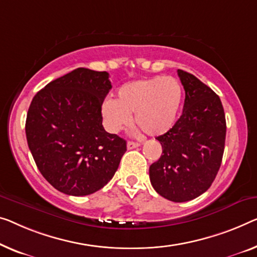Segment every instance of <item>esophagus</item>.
<instances>
[{
    "instance_id": "esophagus-1",
    "label": "esophagus",
    "mask_w": 257,
    "mask_h": 257,
    "mask_svg": "<svg viewBox=\"0 0 257 257\" xmlns=\"http://www.w3.org/2000/svg\"><path fill=\"white\" fill-rule=\"evenodd\" d=\"M140 145H141V144L139 143V142H132V141H129L128 143H127V148H128V150H133V149L139 148Z\"/></svg>"
}]
</instances>
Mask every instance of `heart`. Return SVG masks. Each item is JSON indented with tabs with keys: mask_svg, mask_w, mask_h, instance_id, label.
<instances>
[{
	"mask_svg": "<svg viewBox=\"0 0 257 257\" xmlns=\"http://www.w3.org/2000/svg\"><path fill=\"white\" fill-rule=\"evenodd\" d=\"M182 86L173 77L140 79L122 85L115 101L102 104L101 113L106 127L120 132L134 121L150 136H160L173 127L182 102Z\"/></svg>",
	"mask_w": 257,
	"mask_h": 257,
	"instance_id": "1",
	"label": "heart"
}]
</instances>
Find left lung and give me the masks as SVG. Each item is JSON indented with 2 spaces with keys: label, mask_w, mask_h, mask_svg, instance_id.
<instances>
[{
  "label": "left lung",
  "mask_w": 257,
  "mask_h": 257,
  "mask_svg": "<svg viewBox=\"0 0 257 257\" xmlns=\"http://www.w3.org/2000/svg\"><path fill=\"white\" fill-rule=\"evenodd\" d=\"M186 92L182 115L157 137L163 148L149 170L160 196L187 202L205 193L219 171L226 137V120L218 95L189 72L178 70Z\"/></svg>",
  "instance_id": "left-lung-1"
}]
</instances>
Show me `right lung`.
<instances>
[{
  "instance_id": "obj_1",
  "label": "right lung",
  "mask_w": 257,
  "mask_h": 257,
  "mask_svg": "<svg viewBox=\"0 0 257 257\" xmlns=\"http://www.w3.org/2000/svg\"><path fill=\"white\" fill-rule=\"evenodd\" d=\"M112 89L106 71L77 68L34 95L26 116L29 149L43 177L61 193L93 194L114 177L127 143L102 127Z\"/></svg>"
}]
</instances>
